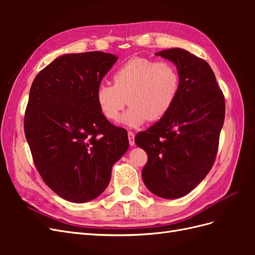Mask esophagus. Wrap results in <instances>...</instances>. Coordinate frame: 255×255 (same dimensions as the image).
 <instances>
[{
  "mask_svg": "<svg viewBox=\"0 0 255 255\" xmlns=\"http://www.w3.org/2000/svg\"><path fill=\"white\" fill-rule=\"evenodd\" d=\"M128 142H129V145L130 146H133V145H135V134L133 133V132H128Z\"/></svg>",
  "mask_w": 255,
  "mask_h": 255,
  "instance_id": "1",
  "label": "esophagus"
}]
</instances>
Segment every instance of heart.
I'll return each mask as SVG.
<instances>
[{
    "mask_svg": "<svg viewBox=\"0 0 255 255\" xmlns=\"http://www.w3.org/2000/svg\"><path fill=\"white\" fill-rule=\"evenodd\" d=\"M113 80L114 85L101 83L97 87V104L106 119L116 120L128 103L119 122L129 128L165 117L180 91V74L168 61L135 57L117 69Z\"/></svg>",
    "mask_w": 255,
    "mask_h": 255,
    "instance_id": "heart-1",
    "label": "heart"
}]
</instances>
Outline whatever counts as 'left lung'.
Returning a JSON list of instances; mask_svg holds the SVG:
<instances>
[{"instance_id":"left-lung-1","label":"left lung","mask_w":255,"mask_h":255,"mask_svg":"<svg viewBox=\"0 0 255 255\" xmlns=\"http://www.w3.org/2000/svg\"><path fill=\"white\" fill-rule=\"evenodd\" d=\"M155 55L172 61L180 74V91L169 113L135 143L148 154L142 180L164 199L187 195L210 172L225 121V98L205 60L180 48Z\"/></svg>"}]
</instances>
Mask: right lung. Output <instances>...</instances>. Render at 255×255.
I'll use <instances>...</instances> for the list:
<instances>
[{
    "instance_id": "right-lung-1",
    "label": "right lung",
    "mask_w": 255,
    "mask_h": 255,
    "mask_svg": "<svg viewBox=\"0 0 255 255\" xmlns=\"http://www.w3.org/2000/svg\"><path fill=\"white\" fill-rule=\"evenodd\" d=\"M117 60L100 51L64 54L30 87L26 140L42 180L67 201L85 203L101 195L128 149L127 130L114 127L96 101L97 87Z\"/></svg>"
}]
</instances>
